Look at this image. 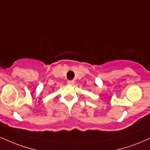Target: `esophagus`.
I'll use <instances>...</instances> for the list:
<instances>
[{"instance_id":"34e87169","label":"esophagus","mask_w":150,"mask_h":150,"mask_svg":"<svg viewBox=\"0 0 150 150\" xmlns=\"http://www.w3.org/2000/svg\"><path fill=\"white\" fill-rule=\"evenodd\" d=\"M68 84H70V85H73L75 84V81L74 80H68Z\"/></svg>"}]
</instances>
